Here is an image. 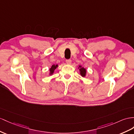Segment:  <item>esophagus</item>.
I'll return each instance as SVG.
<instances>
[{
	"label": "esophagus",
	"instance_id": "obj_1",
	"mask_svg": "<svg viewBox=\"0 0 134 134\" xmlns=\"http://www.w3.org/2000/svg\"><path fill=\"white\" fill-rule=\"evenodd\" d=\"M71 62H72V61H71V59H67V60H66V63L67 64H71Z\"/></svg>",
	"mask_w": 134,
	"mask_h": 134
}]
</instances>
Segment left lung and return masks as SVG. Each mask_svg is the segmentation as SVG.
<instances>
[{"label": "left lung", "mask_w": 134, "mask_h": 134, "mask_svg": "<svg viewBox=\"0 0 134 134\" xmlns=\"http://www.w3.org/2000/svg\"><path fill=\"white\" fill-rule=\"evenodd\" d=\"M78 69H79V71H80V74L82 77H85L87 75V71L86 68H85L84 67H82L80 65H79L78 67Z\"/></svg>", "instance_id": "obj_1"}]
</instances>
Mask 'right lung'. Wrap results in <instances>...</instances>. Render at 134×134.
Wrapping results in <instances>:
<instances>
[{
  "mask_svg": "<svg viewBox=\"0 0 134 134\" xmlns=\"http://www.w3.org/2000/svg\"><path fill=\"white\" fill-rule=\"evenodd\" d=\"M58 67V64H53L52 66H51V68L49 69V75L50 76L53 75V74L54 73L55 70Z\"/></svg>",
  "mask_w": 134,
  "mask_h": 134,
  "instance_id": "1",
  "label": "right lung"
}]
</instances>
